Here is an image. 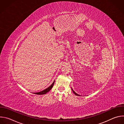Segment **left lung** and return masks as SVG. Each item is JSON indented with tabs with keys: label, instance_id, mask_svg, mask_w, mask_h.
<instances>
[{
	"label": "left lung",
	"instance_id": "1",
	"mask_svg": "<svg viewBox=\"0 0 124 124\" xmlns=\"http://www.w3.org/2000/svg\"><path fill=\"white\" fill-rule=\"evenodd\" d=\"M72 91H73V93H74V94H75V95H77V96H80V95H78V94H77V93H76V92H75V91H74V90H73V89H72Z\"/></svg>",
	"mask_w": 124,
	"mask_h": 124
}]
</instances>
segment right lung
I'll return each instance as SVG.
<instances>
[{"instance_id": "1", "label": "right lung", "mask_w": 124, "mask_h": 124, "mask_svg": "<svg viewBox=\"0 0 124 124\" xmlns=\"http://www.w3.org/2000/svg\"><path fill=\"white\" fill-rule=\"evenodd\" d=\"M54 82H55V80L54 81V82L52 83V84L50 86H49L48 88H46V89H45V90H43V91H41V92H37V93H34V94H37V95H44V94H46L47 92H48V91H49L51 89V88H52V87H53V86H54Z\"/></svg>"}]
</instances>
